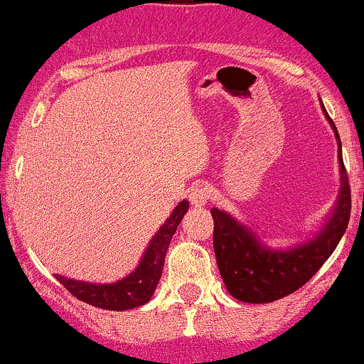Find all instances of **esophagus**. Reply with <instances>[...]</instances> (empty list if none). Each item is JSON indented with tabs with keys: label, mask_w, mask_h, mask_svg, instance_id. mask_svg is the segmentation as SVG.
<instances>
[{
	"label": "esophagus",
	"mask_w": 364,
	"mask_h": 364,
	"mask_svg": "<svg viewBox=\"0 0 364 364\" xmlns=\"http://www.w3.org/2000/svg\"><path fill=\"white\" fill-rule=\"evenodd\" d=\"M209 199V188L205 183H197L196 186H192L190 190V203H192L196 208H200L208 203Z\"/></svg>",
	"instance_id": "esophagus-1"
}]
</instances>
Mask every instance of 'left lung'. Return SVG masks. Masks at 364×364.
<instances>
[{"mask_svg": "<svg viewBox=\"0 0 364 364\" xmlns=\"http://www.w3.org/2000/svg\"><path fill=\"white\" fill-rule=\"evenodd\" d=\"M328 119L340 146L341 188L331 218L314 240L291 250H269L232 216L216 208L211 209L216 264L227 291L236 299L245 303H271L292 294L321 269L340 243L350 218V185L341 159L340 135L331 117L328 116Z\"/></svg>", "mask_w": 364, "mask_h": 364, "instance_id": "left-lung-1", "label": "left lung"}]
</instances>
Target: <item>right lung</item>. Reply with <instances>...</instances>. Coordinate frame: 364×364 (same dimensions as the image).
<instances>
[{
  "instance_id": "1",
  "label": "right lung",
  "mask_w": 364,
  "mask_h": 364,
  "mask_svg": "<svg viewBox=\"0 0 364 364\" xmlns=\"http://www.w3.org/2000/svg\"><path fill=\"white\" fill-rule=\"evenodd\" d=\"M186 211H188V200H181L176 205L167 222L153 236L151 243H149L137 269L128 274L127 278H123V280L116 282V284L97 285L56 274L58 282L63 284V287L67 289L70 294L75 296L77 299L93 304V306L104 308V310L121 311L142 306V304L151 299L153 292L159 285L168 243H171L172 236H174L176 229H178L179 222H181Z\"/></svg>"
}]
</instances>
